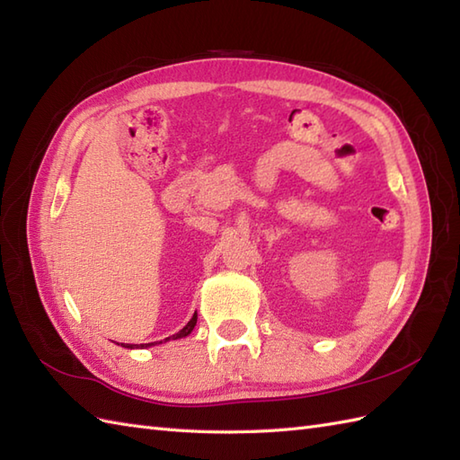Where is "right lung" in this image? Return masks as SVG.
I'll return each instance as SVG.
<instances>
[{"mask_svg": "<svg viewBox=\"0 0 460 460\" xmlns=\"http://www.w3.org/2000/svg\"><path fill=\"white\" fill-rule=\"evenodd\" d=\"M195 324H198V314H193V318L188 322V324H185L178 334H173V336H170V338H165V340H178V338H185L188 334H191V330L195 328ZM154 344H162V341H150V344H126L124 348H130V349H134V348H150V346H154Z\"/></svg>", "mask_w": 460, "mask_h": 460, "instance_id": "right-lung-1", "label": "right lung"}]
</instances>
